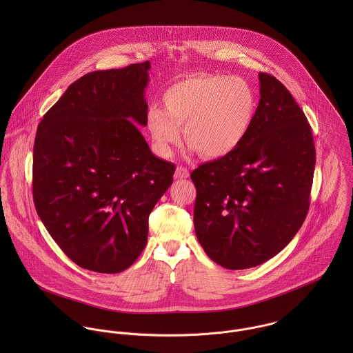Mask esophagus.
<instances>
[{"instance_id":"esophagus-1","label":"esophagus","mask_w":353,"mask_h":353,"mask_svg":"<svg viewBox=\"0 0 353 353\" xmlns=\"http://www.w3.org/2000/svg\"><path fill=\"white\" fill-rule=\"evenodd\" d=\"M175 178L176 179H185V178H189V170L186 167H182L179 165L175 171Z\"/></svg>"}]
</instances>
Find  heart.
Returning a JSON list of instances; mask_svg holds the SVG:
<instances>
[{
    "instance_id": "heart-1",
    "label": "heart",
    "mask_w": 353,
    "mask_h": 353,
    "mask_svg": "<svg viewBox=\"0 0 353 353\" xmlns=\"http://www.w3.org/2000/svg\"><path fill=\"white\" fill-rule=\"evenodd\" d=\"M163 108L152 105L147 125L159 152L171 154L185 139L202 157L220 159L239 148L252 130L258 101L249 81L225 74H192L161 95Z\"/></svg>"
}]
</instances>
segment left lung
Returning a JSON list of instances; mask_svg holds the SVG:
<instances>
[{
    "label": "left lung",
    "mask_w": 353,
    "mask_h": 353,
    "mask_svg": "<svg viewBox=\"0 0 353 353\" xmlns=\"http://www.w3.org/2000/svg\"><path fill=\"white\" fill-rule=\"evenodd\" d=\"M258 79L261 99L248 139L190 175L197 239L212 261L231 270L261 265L292 241L308 212L315 167L302 108L276 77Z\"/></svg>",
    "instance_id": "obj_1"
}]
</instances>
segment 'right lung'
<instances>
[{"label": "right lung", "mask_w": 353, "mask_h": 353, "mask_svg": "<svg viewBox=\"0 0 353 353\" xmlns=\"http://www.w3.org/2000/svg\"><path fill=\"white\" fill-rule=\"evenodd\" d=\"M150 61L87 73L38 125L32 194L51 238L74 263L119 273L143 252L148 217L175 164L156 157L147 125Z\"/></svg>", "instance_id": "add662e5"}]
</instances>
